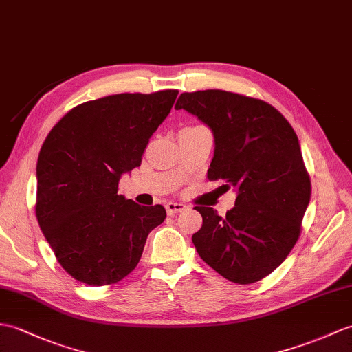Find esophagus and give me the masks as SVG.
Returning <instances> with one entry per match:
<instances>
[{
  "label": "esophagus",
  "instance_id": "34e87169",
  "mask_svg": "<svg viewBox=\"0 0 352 352\" xmlns=\"http://www.w3.org/2000/svg\"><path fill=\"white\" fill-rule=\"evenodd\" d=\"M187 210V206H184V204L182 202H174V201H169L166 204V211L168 214H177V213H183V211Z\"/></svg>",
  "mask_w": 352,
  "mask_h": 352
}]
</instances>
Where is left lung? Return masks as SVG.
<instances>
[{"label":"left lung","instance_id":"8db88e82","mask_svg":"<svg viewBox=\"0 0 352 352\" xmlns=\"http://www.w3.org/2000/svg\"><path fill=\"white\" fill-rule=\"evenodd\" d=\"M175 109L211 130L214 156L207 177L236 193L225 217L195 207L202 216V228L192 235L196 252L228 280L258 282L297 243L310 201L298 138L272 104L222 89L183 93Z\"/></svg>","mask_w":352,"mask_h":352}]
</instances>
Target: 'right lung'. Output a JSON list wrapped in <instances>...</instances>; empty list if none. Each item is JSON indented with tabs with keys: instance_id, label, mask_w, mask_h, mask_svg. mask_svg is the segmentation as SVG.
<instances>
[{
	"instance_id": "add662e5",
	"label": "right lung",
	"mask_w": 352,
	"mask_h": 352,
	"mask_svg": "<svg viewBox=\"0 0 352 352\" xmlns=\"http://www.w3.org/2000/svg\"><path fill=\"white\" fill-rule=\"evenodd\" d=\"M177 89L122 93L85 102L56 122L37 160L36 216L61 267L93 287L116 283L141 259L146 236L166 217L118 195L141 165Z\"/></svg>"
}]
</instances>
